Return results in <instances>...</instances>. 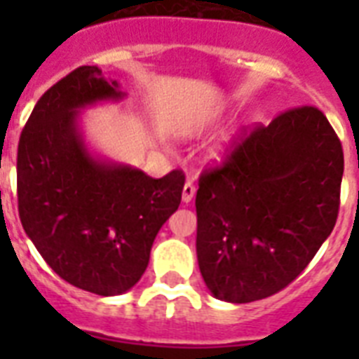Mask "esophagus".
Masks as SVG:
<instances>
[{"mask_svg":"<svg viewBox=\"0 0 359 359\" xmlns=\"http://www.w3.org/2000/svg\"><path fill=\"white\" fill-rule=\"evenodd\" d=\"M194 196H196V186H194L191 180H186L184 188H182V201L190 203L194 199Z\"/></svg>","mask_w":359,"mask_h":359,"instance_id":"34e87169","label":"esophagus"}]
</instances>
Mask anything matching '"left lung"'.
I'll use <instances>...</instances> for the list:
<instances>
[{"label":"left lung","mask_w":359,"mask_h":359,"mask_svg":"<svg viewBox=\"0 0 359 359\" xmlns=\"http://www.w3.org/2000/svg\"><path fill=\"white\" fill-rule=\"evenodd\" d=\"M343 147L315 106L242 132L199 177L197 261L218 300L248 304L292 283L334 231Z\"/></svg>","instance_id":"obj_1"}]
</instances>
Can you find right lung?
<instances>
[{"mask_svg":"<svg viewBox=\"0 0 359 359\" xmlns=\"http://www.w3.org/2000/svg\"><path fill=\"white\" fill-rule=\"evenodd\" d=\"M123 97L98 67L72 70L39 98L16 158L25 235L59 278L98 296L123 294L140 281L184 188L180 169L152 179L87 151L80 109Z\"/></svg>","mask_w":359,"mask_h":359,"instance_id":"right-lung-1","label":"right lung"}]
</instances>
